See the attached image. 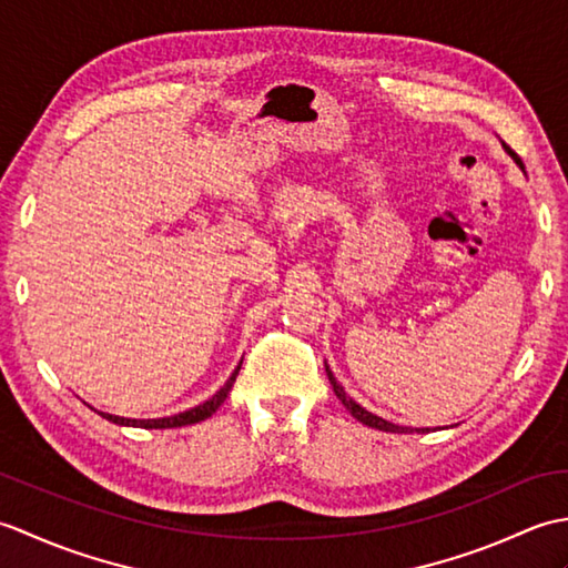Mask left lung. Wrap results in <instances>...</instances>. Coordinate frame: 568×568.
Instances as JSON below:
<instances>
[{"label":"left lung","instance_id":"left-lung-1","mask_svg":"<svg viewBox=\"0 0 568 568\" xmlns=\"http://www.w3.org/2000/svg\"><path fill=\"white\" fill-rule=\"evenodd\" d=\"M515 159V155H513ZM515 163L523 168V163H520V159H515ZM324 371H327V376H329V383H332V388H334V393H336V397H339L342 400V405L348 409V413H352L358 422H364V425H368V427H373V429H381V432H409L407 427H397V425H393V422H388V419H383V417H378V415H373V413H368L366 407H361L354 397H348L346 395V390L342 388L339 385V381L334 378V373H332V368L324 364ZM417 432H429V429H417Z\"/></svg>","mask_w":568,"mask_h":568}]
</instances>
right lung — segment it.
I'll use <instances>...</instances> for the list:
<instances>
[{"mask_svg":"<svg viewBox=\"0 0 568 568\" xmlns=\"http://www.w3.org/2000/svg\"><path fill=\"white\" fill-rule=\"evenodd\" d=\"M239 368L241 364L234 368L232 376H229V381L222 385L220 390H216L210 400H204L202 405L192 407V409H185V413H178L173 417H159V419H129V417H116V415H106V413H100L104 419L114 422V425H124V427H143V429H168V427H185V425H195V422H202L212 417L216 409H220V405L226 400L229 390H232V385L239 376Z\"/></svg>","mask_w":568,"mask_h":568,"instance_id":"add662e5","label":"right lung"}]
</instances>
